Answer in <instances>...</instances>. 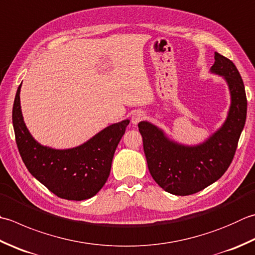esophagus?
Listing matches in <instances>:
<instances>
[{
    "label": "esophagus",
    "instance_id": "34e87169",
    "mask_svg": "<svg viewBox=\"0 0 255 255\" xmlns=\"http://www.w3.org/2000/svg\"><path fill=\"white\" fill-rule=\"evenodd\" d=\"M144 118V114L142 112H136L131 117V123L132 125H137L139 122H141Z\"/></svg>",
    "mask_w": 255,
    "mask_h": 255
}]
</instances>
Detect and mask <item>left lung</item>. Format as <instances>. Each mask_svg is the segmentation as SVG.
I'll return each instance as SVG.
<instances>
[{
	"instance_id": "8db88e82",
	"label": "left lung",
	"mask_w": 255,
	"mask_h": 255,
	"mask_svg": "<svg viewBox=\"0 0 255 255\" xmlns=\"http://www.w3.org/2000/svg\"><path fill=\"white\" fill-rule=\"evenodd\" d=\"M210 72L226 81L231 104L222 126L203 142L193 146L179 143L151 123L138 124L149 172L164 191L176 196L201 191L223 176L246 125L247 95L236 65L216 52Z\"/></svg>"
}]
</instances>
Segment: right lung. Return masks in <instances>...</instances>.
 I'll list each match as a JSON object with an SVG mask.
<instances>
[{"mask_svg": "<svg viewBox=\"0 0 255 255\" xmlns=\"http://www.w3.org/2000/svg\"><path fill=\"white\" fill-rule=\"evenodd\" d=\"M17 88L13 105V127L22 160L34 178L66 200L94 197L106 183L114 153L126 131L129 119L104 128L89 140L69 149H55L35 140L24 123Z\"/></svg>", "mask_w": 255, "mask_h": 255, "instance_id": "add662e5", "label": "right lung"}]
</instances>
